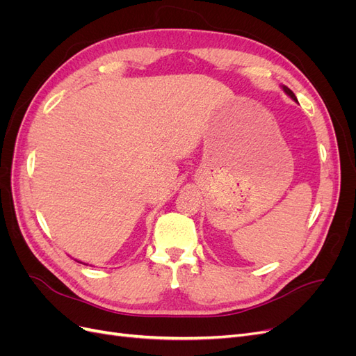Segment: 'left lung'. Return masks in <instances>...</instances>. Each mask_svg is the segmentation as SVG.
<instances>
[{
    "mask_svg": "<svg viewBox=\"0 0 356 356\" xmlns=\"http://www.w3.org/2000/svg\"><path fill=\"white\" fill-rule=\"evenodd\" d=\"M282 89H284V92H285V93H286V95L289 96V98H293L294 101H297V98H296V95L293 93V90H291V89H288V88H286V86H282Z\"/></svg>",
    "mask_w": 356,
    "mask_h": 356,
    "instance_id": "1",
    "label": "left lung"
}]
</instances>
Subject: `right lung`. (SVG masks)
Returning a JSON list of instances; mask_svg holds the SVG:
<instances>
[{
	"instance_id": "add662e5",
	"label": "right lung",
	"mask_w": 356,
	"mask_h": 356,
	"mask_svg": "<svg viewBox=\"0 0 356 356\" xmlns=\"http://www.w3.org/2000/svg\"><path fill=\"white\" fill-rule=\"evenodd\" d=\"M79 263H80V261H79Z\"/></svg>"
}]
</instances>
